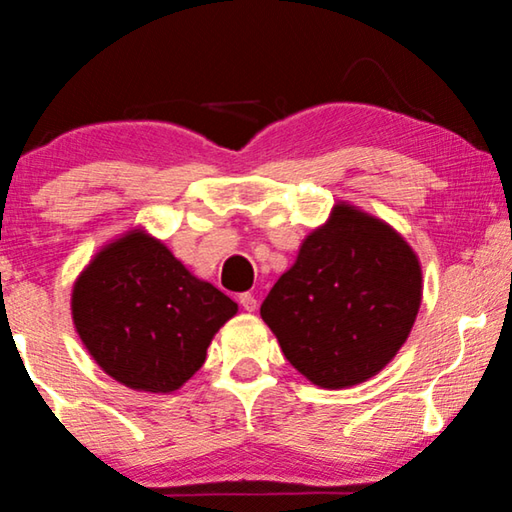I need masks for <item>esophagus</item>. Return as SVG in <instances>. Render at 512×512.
Returning <instances> with one entry per match:
<instances>
[{"label":"esophagus","instance_id":"34e87169","mask_svg":"<svg viewBox=\"0 0 512 512\" xmlns=\"http://www.w3.org/2000/svg\"><path fill=\"white\" fill-rule=\"evenodd\" d=\"M240 305H242L247 312H254L256 307H258V300H256L254 296H251V293H242V296H240Z\"/></svg>","mask_w":512,"mask_h":512}]
</instances>
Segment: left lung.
Wrapping results in <instances>:
<instances>
[{
	"mask_svg": "<svg viewBox=\"0 0 512 512\" xmlns=\"http://www.w3.org/2000/svg\"><path fill=\"white\" fill-rule=\"evenodd\" d=\"M417 251L394 226L335 202L261 305L293 368L321 389L370 380L405 345L422 305Z\"/></svg>",
	"mask_w": 512,
	"mask_h": 512,
	"instance_id": "1",
	"label": "left lung"
}]
</instances>
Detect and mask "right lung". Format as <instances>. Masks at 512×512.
Masks as SVG:
<instances>
[{
	"label": "right lung",
	"instance_id": "right-lung-1",
	"mask_svg": "<svg viewBox=\"0 0 512 512\" xmlns=\"http://www.w3.org/2000/svg\"><path fill=\"white\" fill-rule=\"evenodd\" d=\"M72 321L93 361L123 387L172 394L202 368L237 303L132 226L104 242L72 286Z\"/></svg>",
	"mask_w": 512,
	"mask_h": 512
}]
</instances>
